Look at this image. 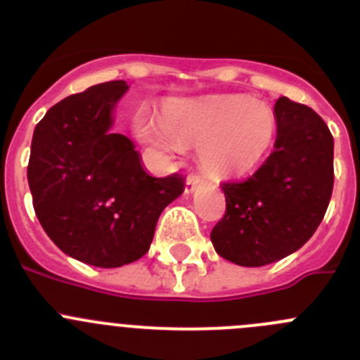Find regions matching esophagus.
Listing matches in <instances>:
<instances>
[{
  "mask_svg": "<svg viewBox=\"0 0 360 360\" xmlns=\"http://www.w3.org/2000/svg\"><path fill=\"white\" fill-rule=\"evenodd\" d=\"M198 183H200V179H198L197 176H190L186 179V193H193L195 190H197Z\"/></svg>",
  "mask_w": 360,
  "mask_h": 360,
  "instance_id": "obj_1",
  "label": "esophagus"
}]
</instances>
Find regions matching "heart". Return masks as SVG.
<instances>
[{
  "mask_svg": "<svg viewBox=\"0 0 360 360\" xmlns=\"http://www.w3.org/2000/svg\"><path fill=\"white\" fill-rule=\"evenodd\" d=\"M136 132L162 151L198 148L207 176H248L266 158L277 136V115L270 104L242 96L205 101H174L163 108L160 125L139 116Z\"/></svg>",
  "mask_w": 360,
  "mask_h": 360,
  "instance_id": "obj_1",
  "label": "heart"
}]
</instances>
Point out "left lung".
I'll use <instances>...</instances> for the list:
<instances>
[{
	"instance_id": "obj_1",
	"label": "left lung",
	"mask_w": 360,
	"mask_h": 360,
	"mask_svg": "<svg viewBox=\"0 0 360 360\" xmlns=\"http://www.w3.org/2000/svg\"><path fill=\"white\" fill-rule=\"evenodd\" d=\"M271 155L244 181L223 183L226 212L210 240L224 259L264 266L303 248L315 233L335 183V143L311 108L281 97Z\"/></svg>"
}]
</instances>
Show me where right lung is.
I'll list each match as a JSON object with an SVG mask.
<instances>
[{"mask_svg":"<svg viewBox=\"0 0 360 360\" xmlns=\"http://www.w3.org/2000/svg\"><path fill=\"white\" fill-rule=\"evenodd\" d=\"M123 79L90 86L50 108L32 134L27 181L34 212L68 256L101 268L143 257L162 210L184 177H153L132 141L111 134Z\"/></svg>","mask_w":360,"mask_h":360,"instance_id":"1","label":"right lung"}]
</instances>
